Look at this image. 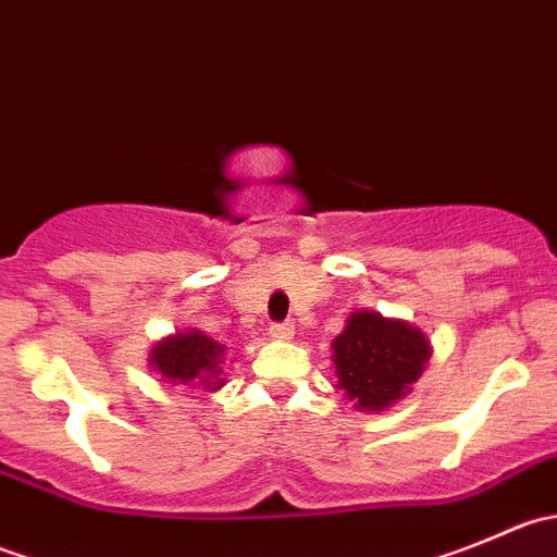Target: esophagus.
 <instances>
[{
  "label": "esophagus",
  "mask_w": 557,
  "mask_h": 557,
  "mask_svg": "<svg viewBox=\"0 0 557 557\" xmlns=\"http://www.w3.org/2000/svg\"><path fill=\"white\" fill-rule=\"evenodd\" d=\"M269 336H274V339H290L294 336V323H272L269 325Z\"/></svg>",
  "instance_id": "34e87169"
}]
</instances>
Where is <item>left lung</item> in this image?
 I'll list each match as a JSON object with an SVG mask.
<instances>
[{"label":"left lung","mask_w":557,"mask_h":557,"mask_svg":"<svg viewBox=\"0 0 557 557\" xmlns=\"http://www.w3.org/2000/svg\"><path fill=\"white\" fill-rule=\"evenodd\" d=\"M429 356L423 331L377 312L350 314L347 329L334 339L339 387L369 412H380L409 393Z\"/></svg>","instance_id":"8db88e82"}]
</instances>
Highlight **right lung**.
<instances>
[{"instance_id": "right-lung-1", "label": "right lung", "mask_w": 557, "mask_h": 557, "mask_svg": "<svg viewBox=\"0 0 557 557\" xmlns=\"http://www.w3.org/2000/svg\"><path fill=\"white\" fill-rule=\"evenodd\" d=\"M221 356L223 345L210 339L201 331H185V334L170 336V339L159 342L153 347V369H159L166 377V383L188 385V383H205L210 387L223 385L221 380H214L221 374Z\"/></svg>"}]
</instances>
